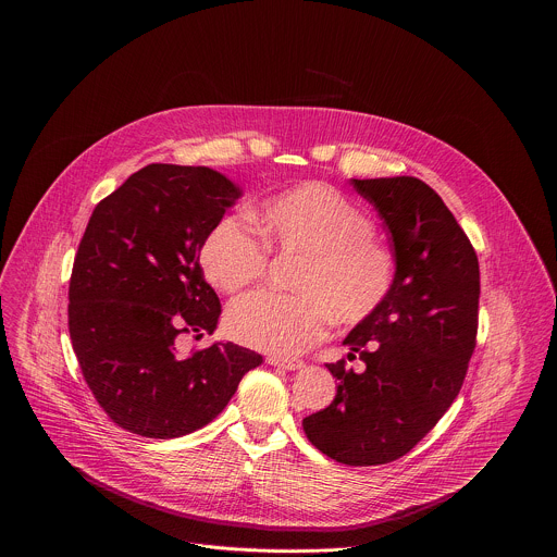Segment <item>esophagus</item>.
I'll return each mask as SVG.
<instances>
[{
  "mask_svg": "<svg viewBox=\"0 0 557 557\" xmlns=\"http://www.w3.org/2000/svg\"><path fill=\"white\" fill-rule=\"evenodd\" d=\"M267 363L277 366V368H284V370H299V368L304 366L299 359H284V357H275V355H269V357H267Z\"/></svg>",
  "mask_w": 557,
  "mask_h": 557,
  "instance_id": "1",
  "label": "esophagus"
}]
</instances>
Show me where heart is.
Returning <instances> with one entry per match:
<instances>
[{
	"label": "heart",
	"mask_w": 557,
	"mask_h": 557,
	"mask_svg": "<svg viewBox=\"0 0 557 557\" xmlns=\"http://www.w3.org/2000/svg\"><path fill=\"white\" fill-rule=\"evenodd\" d=\"M258 228L237 215L220 218L200 245V267L220 293H240L262 280L269 249L304 253L297 295L253 293L226 312V333L237 344L277 357H295L322 342L337 320L357 326L383 306L396 256L374 231L370 211L329 183H301L267 198Z\"/></svg>",
	"instance_id": "obj_1"
}]
</instances>
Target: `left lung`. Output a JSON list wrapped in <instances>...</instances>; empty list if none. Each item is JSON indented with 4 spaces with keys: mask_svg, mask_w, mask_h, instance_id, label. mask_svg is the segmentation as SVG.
Wrapping results in <instances>:
<instances>
[{
    "mask_svg": "<svg viewBox=\"0 0 557 557\" xmlns=\"http://www.w3.org/2000/svg\"><path fill=\"white\" fill-rule=\"evenodd\" d=\"M352 183L392 233L396 275L383 306L344 339L366 370L326 363L339 381L335 399L301 425L329 458L370 467L406 456L458 396L479 333L481 271L430 185L412 176Z\"/></svg>",
    "mask_w": 557,
    "mask_h": 557,
    "instance_id": "8db88e82",
    "label": "left lung"
}]
</instances>
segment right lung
I'll return each mask as SVG.
<instances>
[{
  "mask_svg": "<svg viewBox=\"0 0 557 557\" xmlns=\"http://www.w3.org/2000/svg\"><path fill=\"white\" fill-rule=\"evenodd\" d=\"M240 196L209 168L151 163L103 198L74 256L67 331L103 412L145 438L211 423L262 357L213 344L183 357V335L213 333L220 299L198 253Z\"/></svg>",
  "mask_w": 557,
  "mask_h": 557,
  "instance_id": "1",
  "label": "right lung"
}]
</instances>
